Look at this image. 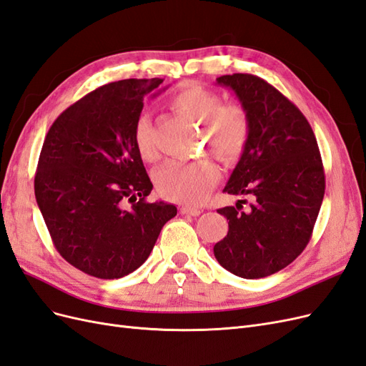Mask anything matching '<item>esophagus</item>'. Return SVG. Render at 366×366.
<instances>
[{
    "label": "esophagus",
    "mask_w": 366,
    "mask_h": 366,
    "mask_svg": "<svg viewBox=\"0 0 366 366\" xmlns=\"http://www.w3.org/2000/svg\"><path fill=\"white\" fill-rule=\"evenodd\" d=\"M180 212L183 215H192V217H198L202 214V209H197V207H189V206H182L180 207Z\"/></svg>",
    "instance_id": "esophagus-1"
}]
</instances>
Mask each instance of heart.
<instances>
[{
	"label": "heart",
	"mask_w": 366,
	"mask_h": 366,
	"mask_svg": "<svg viewBox=\"0 0 366 366\" xmlns=\"http://www.w3.org/2000/svg\"><path fill=\"white\" fill-rule=\"evenodd\" d=\"M177 112L198 125H203V136L215 156L226 163L235 162L250 136V120L241 105H223L219 94L197 85L183 84L169 99ZM132 142L143 160L157 156L152 139V124L147 114L137 119ZM219 177L217 164L206 157L194 162H168L154 172L159 192L168 200L186 204L202 203Z\"/></svg>",
	"instance_id": "b5f03b06"
}]
</instances>
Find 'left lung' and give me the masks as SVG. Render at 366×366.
Returning <instances> with one entry per match:
<instances>
[{"mask_svg": "<svg viewBox=\"0 0 366 366\" xmlns=\"http://www.w3.org/2000/svg\"><path fill=\"white\" fill-rule=\"evenodd\" d=\"M246 109L250 136L223 192L249 195L246 210L218 209L227 235L214 246L217 261L239 278L282 270L307 247L325 194V174L315 132L282 93L253 74L217 77Z\"/></svg>", "mask_w": 366, "mask_h": 366, "instance_id": "left-lung-1", "label": "left lung"}]
</instances>
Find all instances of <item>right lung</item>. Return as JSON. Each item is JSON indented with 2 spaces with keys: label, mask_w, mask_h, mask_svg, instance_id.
<instances>
[{
  "label": "right lung",
  "mask_w": 366,
  "mask_h": 366,
  "mask_svg": "<svg viewBox=\"0 0 366 366\" xmlns=\"http://www.w3.org/2000/svg\"><path fill=\"white\" fill-rule=\"evenodd\" d=\"M162 82L124 79L97 88L65 109L44 140L36 203L61 257L94 278L139 269L177 215L174 204L147 202L152 183L132 142L143 97Z\"/></svg>",
  "instance_id": "1"
}]
</instances>
